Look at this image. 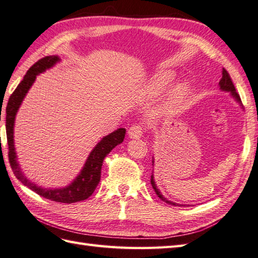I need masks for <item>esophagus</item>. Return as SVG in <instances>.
<instances>
[{"mask_svg":"<svg viewBox=\"0 0 258 258\" xmlns=\"http://www.w3.org/2000/svg\"><path fill=\"white\" fill-rule=\"evenodd\" d=\"M127 133L130 139L139 140L142 138V135H143V127H142L141 125H133L128 128Z\"/></svg>","mask_w":258,"mask_h":258,"instance_id":"34e87169","label":"esophagus"}]
</instances>
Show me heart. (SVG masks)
<instances>
[{"label": "heart", "mask_w": 258, "mask_h": 258, "mask_svg": "<svg viewBox=\"0 0 258 258\" xmlns=\"http://www.w3.org/2000/svg\"><path fill=\"white\" fill-rule=\"evenodd\" d=\"M176 72L172 70H162L153 74L144 85V95L147 98H154L164 94L160 105L156 108V117L171 119L183 111L190 98L191 83L188 80L178 81Z\"/></svg>", "instance_id": "obj_1"}]
</instances>
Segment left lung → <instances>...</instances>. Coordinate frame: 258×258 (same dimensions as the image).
<instances>
[{
    "mask_svg": "<svg viewBox=\"0 0 258 258\" xmlns=\"http://www.w3.org/2000/svg\"><path fill=\"white\" fill-rule=\"evenodd\" d=\"M222 74H223V76H222V79H221V81H220V83H218V86H220V90H221L222 92H227V93H229V95L232 96L233 100L238 104V105L240 106V108L243 109L244 107H243L242 101H240V97H239V95L236 93V90H235V86H234V84H233V82H232L231 78H229L228 73L226 72V70L223 69ZM154 162H155V160H154V156H153V157H152V163H153L152 165H153V166H154ZM153 171H154V169H153ZM151 184H152V186H153V188H154L156 195H157L158 197H160V199H161L163 202H165V203H167V204H171V205H174V206H185L184 204H178V203H175V202H173V201L167 200L166 197L161 193V190L157 188V185H156V183H155L154 172L152 173ZM188 206H190V205H188Z\"/></svg>",
    "mask_w": 258,
    "mask_h": 258,
    "instance_id": "left-lung-1",
    "label": "left lung"
}]
</instances>
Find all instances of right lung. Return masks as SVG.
<instances>
[{
  "mask_svg": "<svg viewBox=\"0 0 258 258\" xmlns=\"http://www.w3.org/2000/svg\"><path fill=\"white\" fill-rule=\"evenodd\" d=\"M59 62H61V58L57 55L46 56L36 62L27 71L23 80L9 98L7 106V136L9 144V160L16 178L30 189L34 190L36 194L44 197V199L71 204V203H76L89 199L93 194L97 184L100 183L103 160L115 146H117L124 141L126 130L123 127L117 128L114 132L104 136L94 146V149L91 151L78 176L67 186L55 188L42 187V186H38L25 176L18 162V156H16L14 146V125L16 114H18L19 108L22 105V102L25 98L27 92L34 84L36 76L41 73H44L46 70L55 67Z\"/></svg>",
  "mask_w": 258,
  "mask_h": 258,
  "instance_id": "obj_1",
  "label": "right lung"
}]
</instances>
